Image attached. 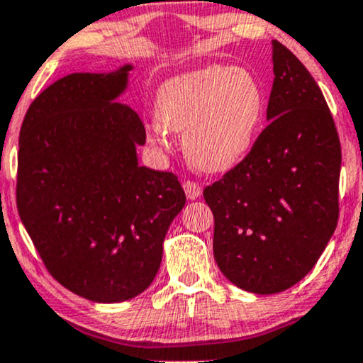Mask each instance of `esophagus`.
<instances>
[{
    "label": "esophagus",
    "mask_w": 363,
    "mask_h": 363,
    "mask_svg": "<svg viewBox=\"0 0 363 363\" xmlns=\"http://www.w3.org/2000/svg\"><path fill=\"white\" fill-rule=\"evenodd\" d=\"M182 188H184L186 196H188L189 200H196V198H200V194H201V186L198 184V182H194V181H184V184H182Z\"/></svg>",
    "instance_id": "esophagus-1"
}]
</instances>
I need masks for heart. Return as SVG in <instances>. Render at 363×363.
<instances>
[{"instance_id": "b5f03b06", "label": "heart", "mask_w": 363, "mask_h": 363, "mask_svg": "<svg viewBox=\"0 0 363 363\" xmlns=\"http://www.w3.org/2000/svg\"><path fill=\"white\" fill-rule=\"evenodd\" d=\"M265 111L258 79L241 67L210 65L169 79L157 94L163 129L182 134L186 157L203 172H225L252 150ZM153 127L151 141L163 143Z\"/></svg>"}]
</instances>
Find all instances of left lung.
I'll return each instance as SVG.
<instances>
[{
  "instance_id": "obj_1",
  "label": "left lung",
  "mask_w": 363,
  "mask_h": 363,
  "mask_svg": "<svg viewBox=\"0 0 363 363\" xmlns=\"http://www.w3.org/2000/svg\"><path fill=\"white\" fill-rule=\"evenodd\" d=\"M267 127L242 160L203 189L218 269L245 291L274 294L317 264L340 217L341 145L320 87L274 41Z\"/></svg>"
}]
</instances>
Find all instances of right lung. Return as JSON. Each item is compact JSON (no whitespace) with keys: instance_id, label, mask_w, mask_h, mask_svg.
Segmentation results:
<instances>
[{"instance_id":"add662e5","label":"right lung","mask_w":363,"mask_h":363,"mask_svg":"<svg viewBox=\"0 0 363 363\" xmlns=\"http://www.w3.org/2000/svg\"><path fill=\"white\" fill-rule=\"evenodd\" d=\"M115 74H72L30 103L18 139L17 208L63 288L99 303L145 291L186 194L177 175L139 167L141 117L113 103Z\"/></svg>"}]
</instances>
